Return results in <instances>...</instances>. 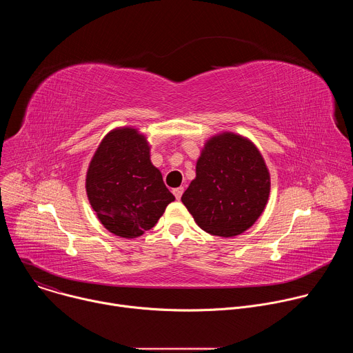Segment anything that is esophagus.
<instances>
[{"label":"esophagus","instance_id":"obj_1","mask_svg":"<svg viewBox=\"0 0 353 353\" xmlns=\"http://www.w3.org/2000/svg\"><path fill=\"white\" fill-rule=\"evenodd\" d=\"M183 191H184V188H183V187H176V188H173V194H174V196H176L177 199H180V198H181Z\"/></svg>","mask_w":353,"mask_h":353}]
</instances>
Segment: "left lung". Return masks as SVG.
<instances>
[{
	"instance_id": "left-lung-1",
	"label": "left lung",
	"mask_w": 353,
	"mask_h": 353,
	"mask_svg": "<svg viewBox=\"0 0 353 353\" xmlns=\"http://www.w3.org/2000/svg\"><path fill=\"white\" fill-rule=\"evenodd\" d=\"M270 172L250 139L222 132L207 141L181 201L210 234L233 237L253 226L268 203Z\"/></svg>"
}]
</instances>
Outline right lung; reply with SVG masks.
Returning <instances> with one entry per match:
<instances>
[{"label": "right lung", "mask_w": 353, "mask_h": 353, "mask_svg": "<svg viewBox=\"0 0 353 353\" xmlns=\"http://www.w3.org/2000/svg\"><path fill=\"white\" fill-rule=\"evenodd\" d=\"M146 138L131 127L110 131L100 142L86 173V194L102 225L134 239L152 229L174 195L150 162Z\"/></svg>", "instance_id": "add662e5"}]
</instances>
